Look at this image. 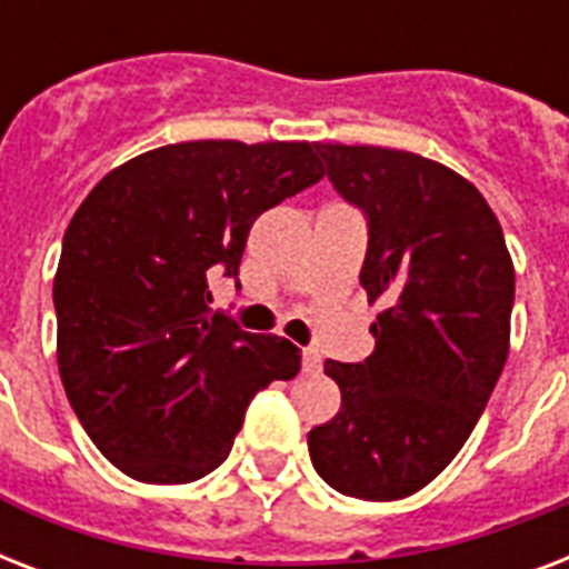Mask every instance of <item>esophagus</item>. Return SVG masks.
<instances>
[{
    "mask_svg": "<svg viewBox=\"0 0 569 569\" xmlns=\"http://www.w3.org/2000/svg\"><path fill=\"white\" fill-rule=\"evenodd\" d=\"M321 357L316 348H303V372H319Z\"/></svg>",
    "mask_w": 569,
    "mask_h": 569,
    "instance_id": "obj_1",
    "label": "esophagus"
}]
</instances>
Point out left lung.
Listing matches in <instances>:
<instances>
[{
  "mask_svg": "<svg viewBox=\"0 0 569 569\" xmlns=\"http://www.w3.org/2000/svg\"><path fill=\"white\" fill-rule=\"evenodd\" d=\"M316 150L369 218L360 286L383 312L363 363H325L342 405L307 446L333 490L392 502L440 476L485 413L511 348L513 262L481 191L446 164L372 144Z\"/></svg>",
  "mask_w": 569,
  "mask_h": 569,
  "instance_id": "8db88e82",
  "label": "left lung"
}]
</instances>
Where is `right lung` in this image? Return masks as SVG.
I'll use <instances>...</instances> for the list:
<instances>
[{"label": "right lung", "instance_id": "right-lung-1", "mask_svg": "<svg viewBox=\"0 0 569 569\" xmlns=\"http://www.w3.org/2000/svg\"><path fill=\"white\" fill-rule=\"evenodd\" d=\"M325 177L310 141H182L109 171L58 259V372L106 458L136 481L221 467L250 398L301 369L283 337L209 310L206 277H239L259 214Z\"/></svg>", "mask_w": 569, "mask_h": 569}]
</instances>
